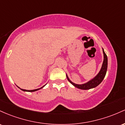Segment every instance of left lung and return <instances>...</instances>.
Returning a JSON list of instances; mask_svg holds the SVG:
<instances>
[{
	"mask_svg": "<svg viewBox=\"0 0 125 125\" xmlns=\"http://www.w3.org/2000/svg\"><path fill=\"white\" fill-rule=\"evenodd\" d=\"M103 49V48H102ZM103 57H104V59H103V62L102 64V67L100 71L99 72L96 76L92 80L88 81V82L82 84H77L74 83L70 80L68 78L67 74H66V76L68 80L71 84H72L75 87L78 88V89L81 90H89L91 89H93L95 88L96 87L99 85L102 82L103 80L104 79L105 75H106V72H107V57L106 55V53L104 52V50L103 49Z\"/></svg>",
	"mask_w": 125,
	"mask_h": 125,
	"instance_id": "8db88e82",
	"label": "left lung"
}]
</instances>
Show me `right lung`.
Instances as JSON below:
<instances>
[{
	"mask_svg": "<svg viewBox=\"0 0 125 125\" xmlns=\"http://www.w3.org/2000/svg\"><path fill=\"white\" fill-rule=\"evenodd\" d=\"M46 85V84H45ZM45 85H44V86H42V87H41V88H40V89H35V90H25V89H21L20 87H18L19 88V89H20L21 90H22V91H23V92H35V91H37V90H40L41 89H42V88H43L45 86Z\"/></svg>",
	"mask_w": 125,
	"mask_h": 125,
	"instance_id": "obj_1",
	"label": "right lung"
}]
</instances>
